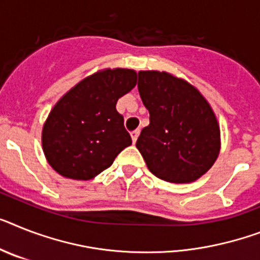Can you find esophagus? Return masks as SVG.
Returning <instances> with one entry per match:
<instances>
[{
  "label": "esophagus",
  "instance_id": "obj_1",
  "mask_svg": "<svg viewBox=\"0 0 260 260\" xmlns=\"http://www.w3.org/2000/svg\"><path fill=\"white\" fill-rule=\"evenodd\" d=\"M139 128H137V130H134V132H132V139H133V143L137 142V139H138L139 137Z\"/></svg>",
  "mask_w": 260,
  "mask_h": 260
}]
</instances>
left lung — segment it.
I'll list each match as a JSON object with an SVG mask.
<instances>
[{"instance_id":"8db88e82","label":"left lung","mask_w":260,"mask_h":260,"mask_svg":"<svg viewBox=\"0 0 260 260\" xmlns=\"http://www.w3.org/2000/svg\"><path fill=\"white\" fill-rule=\"evenodd\" d=\"M138 90L150 125L135 146L149 170L171 183L199 179L220 151L219 123L207 100L187 81L158 70H141Z\"/></svg>"}]
</instances>
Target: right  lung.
<instances>
[{
    "label": "right lung",
    "instance_id": "1",
    "mask_svg": "<svg viewBox=\"0 0 260 260\" xmlns=\"http://www.w3.org/2000/svg\"><path fill=\"white\" fill-rule=\"evenodd\" d=\"M135 85L133 69H104L61 96L42 127L45 158L59 175L93 179L132 145L115 105Z\"/></svg>",
    "mask_w": 260,
    "mask_h": 260
}]
</instances>
